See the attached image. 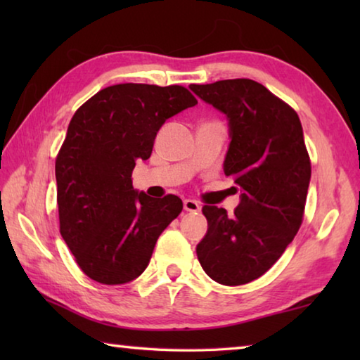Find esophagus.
<instances>
[{
	"label": "esophagus",
	"instance_id": "1",
	"mask_svg": "<svg viewBox=\"0 0 360 360\" xmlns=\"http://www.w3.org/2000/svg\"><path fill=\"white\" fill-rule=\"evenodd\" d=\"M184 210L188 212H198L202 210V206H200L198 202H195V200H184Z\"/></svg>",
	"mask_w": 360,
	"mask_h": 360
}]
</instances>
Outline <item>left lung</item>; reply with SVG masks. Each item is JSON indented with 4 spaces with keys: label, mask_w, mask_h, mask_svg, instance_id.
<instances>
[{
    "label": "left lung",
    "mask_w": 360,
    "mask_h": 360,
    "mask_svg": "<svg viewBox=\"0 0 360 360\" xmlns=\"http://www.w3.org/2000/svg\"><path fill=\"white\" fill-rule=\"evenodd\" d=\"M191 89L229 119L224 173L241 187L233 216L203 206L208 231L197 245L206 275L224 285L260 278L300 229L311 162L297 112L252 79L192 84Z\"/></svg>",
    "instance_id": "left-lung-1"
}]
</instances>
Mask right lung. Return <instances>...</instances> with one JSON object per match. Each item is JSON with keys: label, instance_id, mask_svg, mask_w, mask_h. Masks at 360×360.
<instances>
[{"label": "right lung", "instance_id": "obj_1", "mask_svg": "<svg viewBox=\"0 0 360 360\" xmlns=\"http://www.w3.org/2000/svg\"><path fill=\"white\" fill-rule=\"evenodd\" d=\"M195 105L182 85L130 82L100 90L72 115L56 160L60 233L94 281L138 278L158 236L179 216V197L138 193L131 172L138 158L150 157L165 120Z\"/></svg>", "mask_w": 360, "mask_h": 360}]
</instances>
